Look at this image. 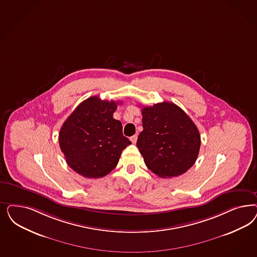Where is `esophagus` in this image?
<instances>
[{
	"label": "esophagus",
	"mask_w": 257,
	"mask_h": 257,
	"mask_svg": "<svg viewBox=\"0 0 257 257\" xmlns=\"http://www.w3.org/2000/svg\"><path fill=\"white\" fill-rule=\"evenodd\" d=\"M137 138H138V136L137 135H133L131 137V141L133 144H136V142H137Z\"/></svg>",
	"instance_id": "34e87169"
}]
</instances>
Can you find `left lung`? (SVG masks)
<instances>
[{
  "label": "left lung",
  "mask_w": 257,
  "mask_h": 257,
  "mask_svg": "<svg viewBox=\"0 0 257 257\" xmlns=\"http://www.w3.org/2000/svg\"><path fill=\"white\" fill-rule=\"evenodd\" d=\"M143 132L137 148L146 166L161 178L185 173L199 155L200 135L197 125L171 102L142 108Z\"/></svg>",
  "instance_id": "obj_1"
}]
</instances>
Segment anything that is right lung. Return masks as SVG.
<instances>
[{
	"mask_svg": "<svg viewBox=\"0 0 257 257\" xmlns=\"http://www.w3.org/2000/svg\"><path fill=\"white\" fill-rule=\"evenodd\" d=\"M119 102L91 96L80 103L63 123L58 142L66 163L85 178H102L117 166L132 144L123 135L113 112Z\"/></svg>",
	"mask_w": 257,
	"mask_h": 257,
	"instance_id": "1",
	"label": "right lung"
}]
</instances>
